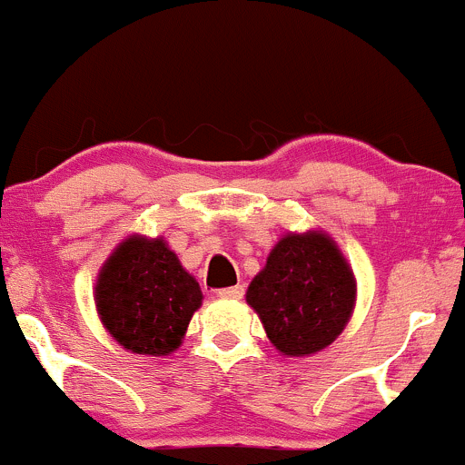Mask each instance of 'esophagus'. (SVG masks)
Masks as SVG:
<instances>
[{
    "label": "esophagus",
    "instance_id": "34e87169",
    "mask_svg": "<svg viewBox=\"0 0 465 465\" xmlns=\"http://www.w3.org/2000/svg\"><path fill=\"white\" fill-rule=\"evenodd\" d=\"M242 294H245V290H242L241 285H236V287H223V290H218V296H220V298H241Z\"/></svg>",
    "mask_w": 465,
    "mask_h": 465
}]
</instances>
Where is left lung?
<instances>
[{
    "mask_svg": "<svg viewBox=\"0 0 465 465\" xmlns=\"http://www.w3.org/2000/svg\"><path fill=\"white\" fill-rule=\"evenodd\" d=\"M354 298L348 261L319 232L282 238L247 290L270 341L287 356L327 348L348 325Z\"/></svg>",
    "mask_w": 465,
    "mask_h": 465,
    "instance_id": "1",
    "label": "left lung"
}]
</instances>
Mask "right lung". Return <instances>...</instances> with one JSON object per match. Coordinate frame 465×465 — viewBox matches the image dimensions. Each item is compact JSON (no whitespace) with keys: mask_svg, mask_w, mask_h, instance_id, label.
<instances>
[{"mask_svg":"<svg viewBox=\"0 0 465 465\" xmlns=\"http://www.w3.org/2000/svg\"><path fill=\"white\" fill-rule=\"evenodd\" d=\"M200 302L198 282L163 238H126L102 267L95 285L102 322L117 343L135 354H171Z\"/></svg>","mask_w":465,"mask_h":465,"instance_id":"right-lung-1","label":"right lung"}]
</instances>
